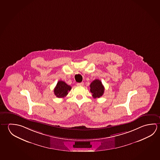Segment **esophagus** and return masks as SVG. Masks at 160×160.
I'll list each match as a JSON object with an SVG mask.
<instances>
[{
  "mask_svg": "<svg viewBox=\"0 0 160 160\" xmlns=\"http://www.w3.org/2000/svg\"><path fill=\"white\" fill-rule=\"evenodd\" d=\"M84 85V82H78V83H77V85L78 86H82Z\"/></svg>",
  "mask_w": 160,
  "mask_h": 160,
  "instance_id": "1",
  "label": "esophagus"
}]
</instances>
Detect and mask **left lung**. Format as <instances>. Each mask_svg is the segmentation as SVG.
<instances>
[{"label": "left lung", "instance_id": "left-lung-1", "mask_svg": "<svg viewBox=\"0 0 160 160\" xmlns=\"http://www.w3.org/2000/svg\"><path fill=\"white\" fill-rule=\"evenodd\" d=\"M90 92L92 93V97L94 98H100L103 95L104 88L99 80L95 79L92 82L90 85Z\"/></svg>", "mask_w": 160, "mask_h": 160}]
</instances>
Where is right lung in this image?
<instances>
[{"instance_id": "obj_1", "label": "right lung", "mask_w": 160, "mask_h": 160, "mask_svg": "<svg viewBox=\"0 0 160 160\" xmlns=\"http://www.w3.org/2000/svg\"><path fill=\"white\" fill-rule=\"evenodd\" d=\"M71 89V87L63 81H59L54 89V94L58 98H64Z\"/></svg>"}]
</instances>
